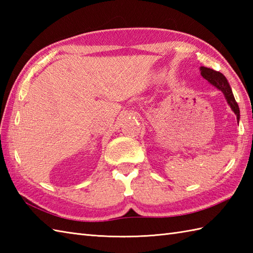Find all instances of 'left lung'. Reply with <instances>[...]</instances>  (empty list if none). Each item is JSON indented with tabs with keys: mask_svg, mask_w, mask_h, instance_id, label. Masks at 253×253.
<instances>
[{
	"mask_svg": "<svg viewBox=\"0 0 253 253\" xmlns=\"http://www.w3.org/2000/svg\"><path fill=\"white\" fill-rule=\"evenodd\" d=\"M200 72H201V76L204 79L208 80L210 84L214 85V87L218 89L224 94L225 99H226V102L228 103L229 107L235 113V115L237 116V121L239 122V120H240L239 106H238L237 102H236V100L234 98L232 88H230V85L227 82L226 77H225L222 73L213 71V69L204 67V66L200 67Z\"/></svg>",
	"mask_w": 253,
	"mask_h": 253,
	"instance_id": "1",
	"label": "left lung"
}]
</instances>
